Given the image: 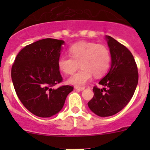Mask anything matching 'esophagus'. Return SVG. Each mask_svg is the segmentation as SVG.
Returning a JSON list of instances; mask_svg holds the SVG:
<instances>
[{
    "label": "esophagus",
    "mask_w": 150,
    "mask_h": 150,
    "mask_svg": "<svg viewBox=\"0 0 150 150\" xmlns=\"http://www.w3.org/2000/svg\"><path fill=\"white\" fill-rule=\"evenodd\" d=\"M75 89H77V90H79V91H83V90H84L85 88L84 87H78V86H75Z\"/></svg>",
    "instance_id": "esophagus-1"
}]
</instances>
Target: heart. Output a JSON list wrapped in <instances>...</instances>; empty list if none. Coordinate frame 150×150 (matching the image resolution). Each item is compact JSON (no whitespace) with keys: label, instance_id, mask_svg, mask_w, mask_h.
<instances>
[{"label":"heart","instance_id":"1","mask_svg":"<svg viewBox=\"0 0 150 150\" xmlns=\"http://www.w3.org/2000/svg\"><path fill=\"white\" fill-rule=\"evenodd\" d=\"M69 51L70 56H60L57 64L60 70L67 75L75 72L81 64L82 68L68 79V83L73 86H84L93 75L99 78L110 68V52L104 45L81 41L71 46Z\"/></svg>","mask_w":150,"mask_h":150}]
</instances>
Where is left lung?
Returning <instances> with one entry per match:
<instances>
[{
    "instance_id": "obj_1",
    "label": "left lung",
    "mask_w": 150,
    "mask_h": 150,
    "mask_svg": "<svg viewBox=\"0 0 150 150\" xmlns=\"http://www.w3.org/2000/svg\"><path fill=\"white\" fill-rule=\"evenodd\" d=\"M112 64L108 73L99 81L104 86L93 88V97L88 102L93 112L100 117H108L122 110L131 99L138 84L137 63L131 51L125 46L107 35Z\"/></svg>"
}]
</instances>
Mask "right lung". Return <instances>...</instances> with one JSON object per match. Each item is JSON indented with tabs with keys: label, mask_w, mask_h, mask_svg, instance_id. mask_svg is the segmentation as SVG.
<instances>
[{
	"label": "right lung",
	"mask_w": 150,
	"mask_h": 150,
	"mask_svg": "<svg viewBox=\"0 0 150 150\" xmlns=\"http://www.w3.org/2000/svg\"><path fill=\"white\" fill-rule=\"evenodd\" d=\"M63 40L46 38L24 47L11 67L16 95L25 108L40 117H49L62 109L73 86H53L62 82L58 67Z\"/></svg>",
	"instance_id": "obj_1"
}]
</instances>
